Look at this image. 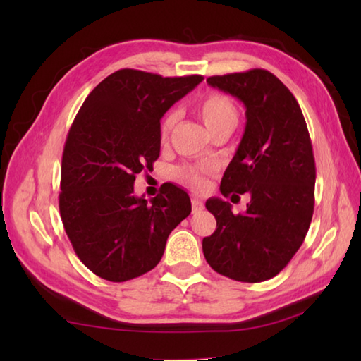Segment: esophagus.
Masks as SVG:
<instances>
[{"label": "esophagus", "instance_id": "obj_1", "mask_svg": "<svg viewBox=\"0 0 361 361\" xmlns=\"http://www.w3.org/2000/svg\"><path fill=\"white\" fill-rule=\"evenodd\" d=\"M204 209V203L202 200H198V198H192V212L198 214Z\"/></svg>", "mask_w": 361, "mask_h": 361}]
</instances>
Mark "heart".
Masks as SVG:
<instances>
[{
  "mask_svg": "<svg viewBox=\"0 0 361 361\" xmlns=\"http://www.w3.org/2000/svg\"><path fill=\"white\" fill-rule=\"evenodd\" d=\"M195 110L200 114L204 126L208 127L211 133L221 127H235L239 122V110L235 104L228 96L221 93H208L204 94L200 101H197ZM178 121V113L169 111L166 116L161 119L159 124V137L161 141H167L173 126ZM212 172L211 164H197L183 167L178 171V176L181 181L194 189H202L206 185V176Z\"/></svg>",
  "mask_w": 361,
  "mask_h": 361,
  "instance_id": "obj_1",
  "label": "heart"
}]
</instances>
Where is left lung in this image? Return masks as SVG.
<instances>
[{"mask_svg": "<svg viewBox=\"0 0 361 361\" xmlns=\"http://www.w3.org/2000/svg\"><path fill=\"white\" fill-rule=\"evenodd\" d=\"M208 83L247 109V127L220 190L225 197L248 194L250 203L233 214L220 198L206 202L217 228L203 239V255L229 279L262 282L287 267L309 231L317 167L307 124L291 91L262 68L211 75Z\"/></svg>", "mask_w": 361, "mask_h": 361, "instance_id": "1", "label": "left lung"}]
</instances>
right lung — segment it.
<instances>
[{
    "mask_svg": "<svg viewBox=\"0 0 361 361\" xmlns=\"http://www.w3.org/2000/svg\"><path fill=\"white\" fill-rule=\"evenodd\" d=\"M202 80L126 68L99 83L75 114L62 155L59 209L75 255L99 278L124 282L150 271L169 234L190 214L181 188L164 183L147 202L133 195V185L159 157L163 114Z\"/></svg>",
    "mask_w": 361,
    "mask_h": 361,
    "instance_id": "right-lung-1",
    "label": "right lung"
}]
</instances>
